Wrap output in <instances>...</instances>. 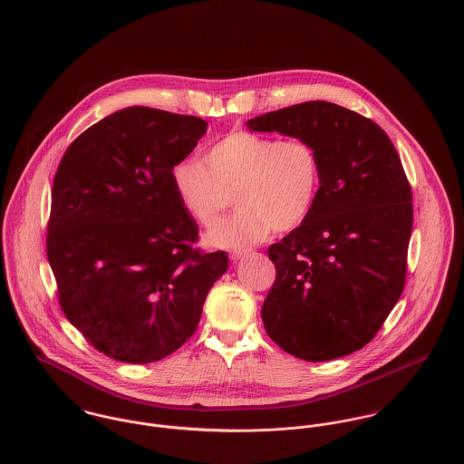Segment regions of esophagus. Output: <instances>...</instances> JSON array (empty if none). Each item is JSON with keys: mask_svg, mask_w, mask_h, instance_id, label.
I'll return each instance as SVG.
<instances>
[{"mask_svg": "<svg viewBox=\"0 0 464 464\" xmlns=\"http://www.w3.org/2000/svg\"><path fill=\"white\" fill-rule=\"evenodd\" d=\"M248 254H252V250H237V252H232V254H230V259H232L234 263H237V261H241L243 257H246Z\"/></svg>", "mask_w": 464, "mask_h": 464, "instance_id": "obj_1", "label": "esophagus"}]
</instances>
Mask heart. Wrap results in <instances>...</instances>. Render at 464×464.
<instances>
[{
    "label": "heart",
    "instance_id": "heart-1",
    "mask_svg": "<svg viewBox=\"0 0 464 464\" xmlns=\"http://www.w3.org/2000/svg\"><path fill=\"white\" fill-rule=\"evenodd\" d=\"M175 193L205 228L218 225L234 195L239 210L216 227L207 241L219 248H246L276 232L300 227L322 186V164L311 142L250 130L227 133L199 160L171 169Z\"/></svg>",
    "mask_w": 464,
    "mask_h": 464
}]
</instances>
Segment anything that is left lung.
<instances>
[{"label":"left lung","instance_id":"left-lung-1","mask_svg":"<svg viewBox=\"0 0 464 464\" xmlns=\"http://www.w3.org/2000/svg\"><path fill=\"white\" fill-rule=\"evenodd\" d=\"M246 125L305 139L322 164L311 214L267 248L276 269L263 304L267 335L311 362L361 350L405 285L412 193L392 139L372 120L320 100Z\"/></svg>","mask_w":464,"mask_h":464}]
</instances>
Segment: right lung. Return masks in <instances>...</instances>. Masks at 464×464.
I'll list each match as a JSON object with an SVG mask.
<instances>
[{"instance_id": "1", "label": "right lung", "mask_w": 464, "mask_h": 464, "mask_svg": "<svg viewBox=\"0 0 464 464\" xmlns=\"http://www.w3.org/2000/svg\"><path fill=\"white\" fill-rule=\"evenodd\" d=\"M207 121L129 107L80 133L53 179L46 254L67 320L111 359L146 364L198 327L225 252L195 248L198 225L171 169Z\"/></svg>"}]
</instances>
